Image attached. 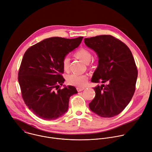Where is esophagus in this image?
<instances>
[{
  "instance_id": "34e87169",
  "label": "esophagus",
  "mask_w": 152,
  "mask_h": 152,
  "mask_svg": "<svg viewBox=\"0 0 152 152\" xmlns=\"http://www.w3.org/2000/svg\"><path fill=\"white\" fill-rule=\"evenodd\" d=\"M84 89H85L84 88H78V87H77V88H76V89H77V91L78 92L82 91H83Z\"/></svg>"
}]
</instances>
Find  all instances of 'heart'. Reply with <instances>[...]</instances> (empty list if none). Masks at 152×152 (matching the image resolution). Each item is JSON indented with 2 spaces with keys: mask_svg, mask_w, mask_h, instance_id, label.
<instances>
[{
  "mask_svg": "<svg viewBox=\"0 0 152 152\" xmlns=\"http://www.w3.org/2000/svg\"><path fill=\"white\" fill-rule=\"evenodd\" d=\"M74 56L85 63H88L92 58V53L85 48H80L75 53ZM69 58L65 57L63 58L61 65L64 71H67L69 68ZM88 76L86 75L72 74L67 77V82L69 85L78 88L84 87L88 82Z\"/></svg>",
  "mask_w": 152,
  "mask_h": 152,
  "instance_id": "b5f03b06",
  "label": "heart"
}]
</instances>
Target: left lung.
Masks as SVG:
<instances>
[{"label":"left lung","mask_w":152,"mask_h":152,"mask_svg":"<svg viewBox=\"0 0 152 152\" xmlns=\"http://www.w3.org/2000/svg\"><path fill=\"white\" fill-rule=\"evenodd\" d=\"M84 42L98 57L92 82L107 83L94 88L95 96L89 107L101 117L116 116L129 104L135 91L138 71L132 53L126 45L111 35L85 38Z\"/></svg>","instance_id":"8db88e82"}]
</instances>
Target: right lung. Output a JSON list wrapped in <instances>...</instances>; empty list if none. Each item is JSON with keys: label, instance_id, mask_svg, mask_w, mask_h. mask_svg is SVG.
<instances>
[{"label": "right lung", "instance_id": "1", "mask_svg": "<svg viewBox=\"0 0 152 152\" xmlns=\"http://www.w3.org/2000/svg\"><path fill=\"white\" fill-rule=\"evenodd\" d=\"M82 39L50 37L30 46L24 53L18 80L25 104L39 118L60 117L68 110L70 97L77 93L73 86L59 87L65 80L62 60Z\"/></svg>", "mask_w": 152, "mask_h": 152}]
</instances>
